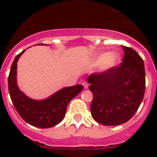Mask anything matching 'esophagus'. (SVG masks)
Listing matches in <instances>:
<instances>
[{
  "mask_svg": "<svg viewBox=\"0 0 157 157\" xmlns=\"http://www.w3.org/2000/svg\"><path fill=\"white\" fill-rule=\"evenodd\" d=\"M82 86H84V89H88L89 84L86 82H83L82 83Z\"/></svg>",
  "mask_w": 157,
  "mask_h": 157,
  "instance_id": "obj_1",
  "label": "esophagus"
}]
</instances>
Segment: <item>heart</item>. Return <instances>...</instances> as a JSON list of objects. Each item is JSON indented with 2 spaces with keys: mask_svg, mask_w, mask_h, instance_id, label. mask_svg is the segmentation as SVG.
I'll return each instance as SVG.
<instances>
[{
  "mask_svg": "<svg viewBox=\"0 0 157 157\" xmlns=\"http://www.w3.org/2000/svg\"><path fill=\"white\" fill-rule=\"evenodd\" d=\"M121 55L118 51L98 53L91 59L90 65L92 67L99 66L100 71L105 72L116 68L120 64Z\"/></svg>",
  "mask_w": 157,
  "mask_h": 157,
  "instance_id": "b5f03b06",
  "label": "heart"
}]
</instances>
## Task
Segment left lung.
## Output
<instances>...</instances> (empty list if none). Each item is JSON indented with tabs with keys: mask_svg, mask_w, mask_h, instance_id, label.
<instances>
[{
	"mask_svg": "<svg viewBox=\"0 0 157 157\" xmlns=\"http://www.w3.org/2000/svg\"><path fill=\"white\" fill-rule=\"evenodd\" d=\"M122 48L125 54L120 66L92 74L87 78L94 96L91 115L95 121L105 126H117L128 121L139 108L145 94L143 59L133 48Z\"/></svg>",
	"mask_w": 157,
	"mask_h": 157,
	"instance_id": "obj_1",
	"label": "left lung"
}]
</instances>
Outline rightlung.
<instances>
[{"label": "right lung", "instance_id": "right-lung-1", "mask_svg": "<svg viewBox=\"0 0 157 157\" xmlns=\"http://www.w3.org/2000/svg\"><path fill=\"white\" fill-rule=\"evenodd\" d=\"M37 45H47L45 44ZM25 50L16 56L11 67L8 76V90L11 99L19 116L27 123L39 128L54 127L63 120L67 105L82 90L83 86L63 87L42 100H34L27 97L19 90L16 77L17 62Z\"/></svg>", "mask_w": 157, "mask_h": 157}]
</instances>
